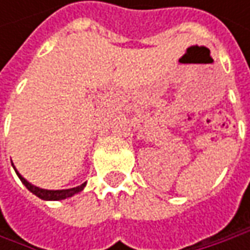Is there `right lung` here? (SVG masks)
<instances>
[{"mask_svg":"<svg viewBox=\"0 0 250 250\" xmlns=\"http://www.w3.org/2000/svg\"><path fill=\"white\" fill-rule=\"evenodd\" d=\"M15 171H16V169H15ZM16 174H18L19 179L23 182L24 187L27 188L32 193H34L36 196L43 199V200H62V199H66V197L73 196L75 193H79L81 190H83V188H84V184H82L81 187L71 188V189H63V190H47V189H40V188L33 187L32 184H29L18 171H16Z\"/></svg>","mask_w":250,"mask_h":250,"instance_id":"obj_1","label":"right lung"}]
</instances>
